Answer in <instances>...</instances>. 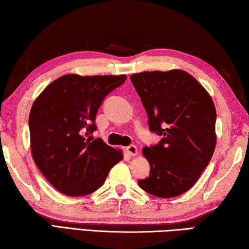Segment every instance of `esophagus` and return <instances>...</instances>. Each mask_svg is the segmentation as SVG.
Here are the masks:
<instances>
[{
  "instance_id": "1",
  "label": "esophagus",
  "mask_w": 249,
  "mask_h": 249,
  "mask_svg": "<svg viewBox=\"0 0 249 249\" xmlns=\"http://www.w3.org/2000/svg\"><path fill=\"white\" fill-rule=\"evenodd\" d=\"M127 153L130 155V156H134L138 154V150H137V146L136 145H129L127 146Z\"/></svg>"
}]
</instances>
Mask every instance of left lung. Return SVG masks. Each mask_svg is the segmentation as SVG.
<instances>
[{
	"instance_id": "obj_1",
	"label": "left lung",
	"mask_w": 249,
	"mask_h": 249,
	"mask_svg": "<svg viewBox=\"0 0 249 249\" xmlns=\"http://www.w3.org/2000/svg\"><path fill=\"white\" fill-rule=\"evenodd\" d=\"M141 98L158 145L143 147L150 176L138 181L160 198H173L193 187L201 176L216 144L214 103L204 87L182 70L152 71L130 76Z\"/></svg>"
}]
</instances>
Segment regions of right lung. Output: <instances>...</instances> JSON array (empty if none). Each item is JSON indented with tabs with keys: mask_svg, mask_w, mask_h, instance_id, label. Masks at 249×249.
I'll return each instance as SVG.
<instances>
[{
	"mask_svg": "<svg viewBox=\"0 0 249 249\" xmlns=\"http://www.w3.org/2000/svg\"><path fill=\"white\" fill-rule=\"evenodd\" d=\"M125 80V75L67 74L34 102L28 121L33 159L61 194L82 197L94 193L124 159L121 150L89 134L96 130V113L104 98Z\"/></svg>",
	"mask_w": 249,
	"mask_h": 249,
	"instance_id": "right-lung-1",
	"label": "right lung"
}]
</instances>
